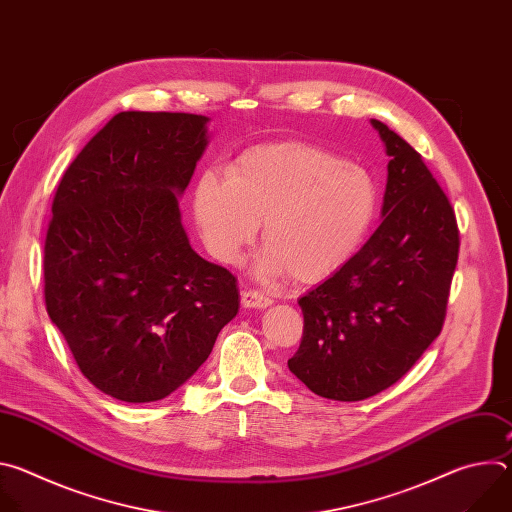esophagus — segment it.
I'll list each match as a JSON object with an SVG mask.
<instances>
[{
    "label": "esophagus",
    "mask_w": 512,
    "mask_h": 512,
    "mask_svg": "<svg viewBox=\"0 0 512 512\" xmlns=\"http://www.w3.org/2000/svg\"><path fill=\"white\" fill-rule=\"evenodd\" d=\"M241 302L245 308H267L273 300L269 294H265V291L261 289H245L243 296H241Z\"/></svg>",
    "instance_id": "1"
}]
</instances>
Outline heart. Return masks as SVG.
<instances>
[{
  "label": "heart",
  "instance_id": "b5f03b06",
  "mask_svg": "<svg viewBox=\"0 0 512 512\" xmlns=\"http://www.w3.org/2000/svg\"><path fill=\"white\" fill-rule=\"evenodd\" d=\"M192 212L204 247L221 263H237L263 223L261 271L318 281L367 239L379 186L364 168L316 145L265 143L243 152L227 178L202 174Z\"/></svg>",
  "mask_w": 512,
  "mask_h": 512
}]
</instances>
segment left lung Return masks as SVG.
Instances as JSON below:
<instances>
[{"label": "left lung", "mask_w": 512, "mask_h": 512, "mask_svg": "<svg viewBox=\"0 0 512 512\" xmlns=\"http://www.w3.org/2000/svg\"><path fill=\"white\" fill-rule=\"evenodd\" d=\"M389 178L383 223L332 277L298 300L304 334L287 360L312 393L362 401L395 385L440 336L458 263L454 208L421 154L373 119Z\"/></svg>", "instance_id": "1"}]
</instances>
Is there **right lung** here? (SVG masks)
I'll use <instances>...</instances> for the list:
<instances>
[{"label":"right lung","instance_id":"right-lung-1","mask_svg":"<svg viewBox=\"0 0 512 512\" xmlns=\"http://www.w3.org/2000/svg\"><path fill=\"white\" fill-rule=\"evenodd\" d=\"M206 117L117 113L72 160L44 241V302L81 373L127 403L168 397L239 312L237 277L188 243L176 196Z\"/></svg>","mask_w":512,"mask_h":512}]
</instances>
